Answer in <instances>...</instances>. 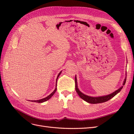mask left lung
Wrapping results in <instances>:
<instances>
[{"instance_id":"left-lung-1","label":"left lung","mask_w":134,"mask_h":134,"mask_svg":"<svg viewBox=\"0 0 134 134\" xmlns=\"http://www.w3.org/2000/svg\"><path fill=\"white\" fill-rule=\"evenodd\" d=\"M126 81V78H125L124 82L123 83V86L125 84ZM75 90L78 93V95L80 96V97L82 99H83V100H84L86 102L90 103H93V104H96V103H103V102H105L106 101H108V100H109L110 99H111L112 98H113V97L115 96H116L117 93L119 92H120L121 91V90H122V88L123 87H121L120 88H119V90H117V91H116L115 92H114L113 93H111V94L107 95V96H102V97H90V96H88L84 94L83 93H82L81 92H80V91L79 90V89L78 88V86H77V82H76V78L75 76Z\"/></svg>"}]
</instances>
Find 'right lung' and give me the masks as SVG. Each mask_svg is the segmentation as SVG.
<instances>
[{
    "mask_svg": "<svg viewBox=\"0 0 134 134\" xmlns=\"http://www.w3.org/2000/svg\"><path fill=\"white\" fill-rule=\"evenodd\" d=\"M61 72H62V71H60V72H59V74H58V77H57V79H56V82H57V80H58V77L59 76V75H60V74H61ZM57 87V83H56V87ZM56 90H57V89H56V88H55V90L54 91V92H52V93H51V94L48 96H47V97H46V98H43V99H39V100H32V102H37V103H42V102H45V101H46V100H48L51 97H52V96L54 95V93L56 92Z\"/></svg>",
    "mask_w": 134,
    "mask_h": 134,
    "instance_id": "right-lung-1",
    "label": "right lung"
}]
</instances>
